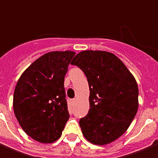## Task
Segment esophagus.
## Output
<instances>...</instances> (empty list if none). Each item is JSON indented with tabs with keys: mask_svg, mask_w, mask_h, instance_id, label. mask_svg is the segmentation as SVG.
<instances>
[{
	"mask_svg": "<svg viewBox=\"0 0 158 158\" xmlns=\"http://www.w3.org/2000/svg\"><path fill=\"white\" fill-rule=\"evenodd\" d=\"M70 102H71V105L73 106V105H74V103H75V99H73V100H70Z\"/></svg>",
	"mask_w": 158,
	"mask_h": 158,
	"instance_id": "obj_1",
	"label": "esophagus"
}]
</instances>
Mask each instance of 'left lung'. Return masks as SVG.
I'll return each mask as SVG.
<instances>
[{
  "label": "left lung",
  "mask_w": 158,
  "mask_h": 158,
  "mask_svg": "<svg viewBox=\"0 0 158 158\" xmlns=\"http://www.w3.org/2000/svg\"><path fill=\"white\" fill-rule=\"evenodd\" d=\"M71 64L82 69L89 87L90 109L79 126L85 138L103 146L127 131L138 110V86L134 76L112 52L85 50Z\"/></svg>",
  "instance_id": "8db88e82"
}]
</instances>
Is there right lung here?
I'll return each mask as SVG.
<instances>
[{"label":"right lung","instance_id":"add662e5","mask_svg":"<svg viewBox=\"0 0 158 158\" xmlns=\"http://www.w3.org/2000/svg\"><path fill=\"white\" fill-rule=\"evenodd\" d=\"M75 55L73 51L43 54L23 73L16 85L13 110L27 135L42 143H52L62 135L69 118L64 76Z\"/></svg>","mask_w":158,"mask_h":158}]
</instances>
